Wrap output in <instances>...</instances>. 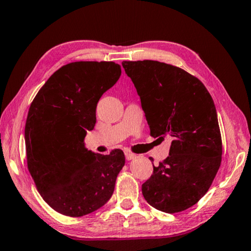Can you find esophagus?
Masks as SVG:
<instances>
[{"label": "esophagus", "mask_w": 251, "mask_h": 251, "mask_svg": "<svg viewBox=\"0 0 251 251\" xmlns=\"http://www.w3.org/2000/svg\"><path fill=\"white\" fill-rule=\"evenodd\" d=\"M125 155H126V159L128 161H131V160H133V159H135V157H137V155L133 154V153H130V152H126Z\"/></svg>", "instance_id": "1"}]
</instances>
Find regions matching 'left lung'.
I'll return each mask as SVG.
<instances>
[{
    "instance_id": "obj_1",
    "label": "left lung",
    "mask_w": 251,
    "mask_h": 251,
    "mask_svg": "<svg viewBox=\"0 0 251 251\" xmlns=\"http://www.w3.org/2000/svg\"><path fill=\"white\" fill-rule=\"evenodd\" d=\"M134 83L150 134L173 138L169 156L142 185L149 204L165 213L190 208L212 185L222 137L212 96L196 77L156 60L122 61Z\"/></svg>"
}]
</instances>
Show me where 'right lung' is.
Wrapping results in <instances>:
<instances>
[{
  "label": "right lung",
  "instance_id": "1",
  "mask_svg": "<svg viewBox=\"0 0 251 251\" xmlns=\"http://www.w3.org/2000/svg\"><path fill=\"white\" fill-rule=\"evenodd\" d=\"M121 76L113 61H76L51 75L30 104L25 125L28 171L44 201L80 217L107 203L126 163L121 150L98 154L85 144L96 108Z\"/></svg>",
  "mask_w": 251,
  "mask_h": 251
}]
</instances>
